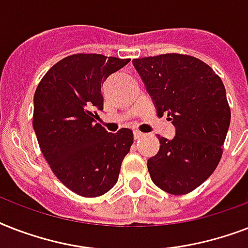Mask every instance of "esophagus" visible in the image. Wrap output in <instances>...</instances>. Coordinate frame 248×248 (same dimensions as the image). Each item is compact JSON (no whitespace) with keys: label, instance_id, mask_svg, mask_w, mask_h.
I'll list each match as a JSON object with an SVG mask.
<instances>
[{"label":"esophagus","instance_id":"esophagus-1","mask_svg":"<svg viewBox=\"0 0 248 248\" xmlns=\"http://www.w3.org/2000/svg\"><path fill=\"white\" fill-rule=\"evenodd\" d=\"M144 135H145V134L138 131V130H136V131H134V138H135V140L141 139V138H144Z\"/></svg>","mask_w":248,"mask_h":248}]
</instances>
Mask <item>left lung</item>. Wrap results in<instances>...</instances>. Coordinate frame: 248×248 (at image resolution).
<instances>
[{
    "mask_svg": "<svg viewBox=\"0 0 248 248\" xmlns=\"http://www.w3.org/2000/svg\"><path fill=\"white\" fill-rule=\"evenodd\" d=\"M153 99L157 116L176 127L167 140L158 136V153L148 171L158 188L175 196L198 188L219 165L231 124L225 87L212 68L194 56L162 54L132 60Z\"/></svg>",
    "mask_w": 248,
    "mask_h": 248,
    "instance_id": "obj_1",
    "label": "left lung"
}]
</instances>
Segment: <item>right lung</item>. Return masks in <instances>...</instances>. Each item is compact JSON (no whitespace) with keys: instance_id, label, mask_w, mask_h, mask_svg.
Masks as SVG:
<instances>
[{"instance_id":"add662e5","label":"right lung","mask_w":248,"mask_h":248,"mask_svg":"<svg viewBox=\"0 0 248 248\" xmlns=\"http://www.w3.org/2000/svg\"><path fill=\"white\" fill-rule=\"evenodd\" d=\"M130 59L75 54L52 65L34 93L33 128L55 176L78 196L93 198L116 185L134 143L130 128L108 132L95 124L103 83Z\"/></svg>"}]
</instances>
